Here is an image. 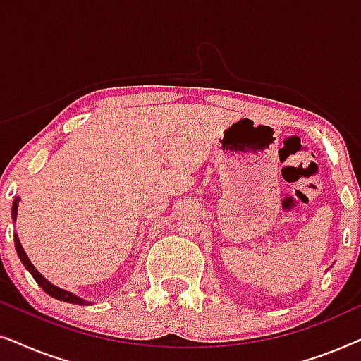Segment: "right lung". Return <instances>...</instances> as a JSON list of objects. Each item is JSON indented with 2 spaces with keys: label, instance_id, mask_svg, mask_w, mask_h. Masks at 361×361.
Here are the masks:
<instances>
[{
  "label": "right lung",
  "instance_id": "add662e5",
  "mask_svg": "<svg viewBox=\"0 0 361 361\" xmlns=\"http://www.w3.org/2000/svg\"><path fill=\"white\" fill-rule=\"evenodd\" d=\"M19 197H14V200H13V209H11V219L16 221V216H18V205H19ZM14 246H16V251H18V256H19V259H21V263L24 264V268H26L29 273L32 274V278L36 279V283L41 286V288L46 290V293L49 294V295H52L54 299H59V300H63V302H71V304H80V305H90L92 302L90 300H85V299H82L80 295H77V294H73V293H71V290H66V289H62V288H57L56 284H52L51 281H47L46 278H44V276L39 273V271L34 268V264L31 263V259L27 258V255H26V251H24V248H23V245H21V241H19V238H18V233H14Z\"/></svg>",
  "mask_w": 361,
  "mask_h": 361
}]
</instances>
